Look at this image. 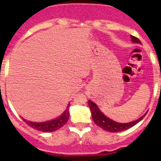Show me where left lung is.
I'll use <instances>...</instances> for the list:
<instances>
[{
  "mask_svg": "<svg viewBox=\"0 0 161 161\" xmlns=\"http://www.w3.org/2000/svg\"><path fill=\"white\" fill-rule=\"evenodd\" d=\"M131 39H132L133 42L135 43H141V42L134 36H130ZM88 105L90 108L91 114H92V118H93V122L95 123L96 125L102 128L103 130L108 131V132H121L124 130H126L130 128L133 127L134 125L140 122V120H142L144 119L146 114L141 116L140 119H138L137 120L132 121L130 123H118L115 122L114 120L110 119L109 118H108L107 116L103 114V113L101 112L100 109L98 108V105L95 104V103H93L91 100H88Z\"/></svg>",
  "mask_w": 161,
  "mask_h": 161,
  "instance_id": "obj_1",
  "label": "left lung"
}]
</instances>
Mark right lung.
<instances>
[{
    "label": "right lung",
    "mask_w": 161,
    "mask_h": 161,
    "mask_svg": "<svg viewBox=\"0 0 161 161\" xmlns=\"http://www.w3.org/2000/svg\"><path fill=\"white\" fill-rule=\"evenodd\" d=\"M68 119H69V104L68 105L65 111L55 119L41 123L31 122V121L26 120L25 119H23V120L30 127L33 128L36 130L42 131V132H53V131L59 130L63 125H65L68 122Z\"/></svg>",
    "instance_id": "obj_1"
}]
</instances>
